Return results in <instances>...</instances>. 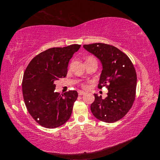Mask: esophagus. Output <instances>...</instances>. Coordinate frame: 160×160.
I'll return each instance as SVG.
<instances>
[{
	"instance_id": "esophagus-1",
	"label": "esophagus",
	"mask_w": 160,
	"mask_h": 160,
	"mask_svg": "<svg viewBox=\"0 0 160 160\" xmlns=\"http://www.w3.org/2000/svg\"><path fill=\"white\" fill-rule=\"evenodd\" d=\"M85 94V92L84 91H81V90L78 91V94H79V95H83V94Z\"/></svg>"
}]
</instances>
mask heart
<instances>
[{
    "label": "heart",
    "mask_w": 160,
    "mask_h": 160,
    "mask_svg": "<svg viewBox=\"0 0 160 160\" xmlns=\"http://www.w3.org/2000/svg\"><path fill=\"white\" fill-rule=\"evenodd\" d=\"M92 58H93V57H92V56H90V57H88V58H87V60H86V61L90 60V59H92Z\"/></svg>",
    "instance_id": "1"
}]
</instances>
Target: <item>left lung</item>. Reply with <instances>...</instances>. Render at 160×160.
I'll list each match as a JSON object with an SVG mask.
<instances>
[{"mask_svg":"<svg viewBox=\"0 0 160 160\" xmlns=\"http://www.w3.org/2000/svg\"><path fill=\"white\" fill-rule=\"evenodd\" d=\"M102 65L98 88L106 86L107 97L94 94V101L90 109L94 117L106 123L122 118L133 104L137 85V75L133 64L126 54L112 45L95 43L83 45Z\"/></svg>","mask_w":160,"mask_h":160,"instance_id":"8db88e82","label":"left lung"}]
</instances>
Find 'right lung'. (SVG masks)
<instances>
[{"label": "right lung", "instance_id": "right-lung-1", "mask_svg": "<svg viewBox=\"0 0 160 160\" xmlns=\"http://www.w3.org/2000/svg\"><path fill=\"white\" fill-rule=\"evenodd\" d=\"M80 47L72 44L48 48L35 56L27 67L22 84L24 100L32 117L43 127L57 128L71 116L77 91L55 92V82L66 76L70 59Z\"/></svg>", "mask_w": 160, "mask_h": 160}]
</instances>
